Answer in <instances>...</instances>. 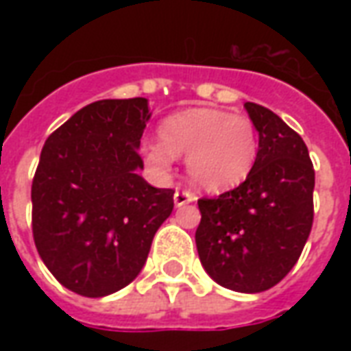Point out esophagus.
<instances>
[{"label":"esophagus","mask_w":351,"mask_h":351,"mask_svg":"<svg viewBox=\"0 0 351 351\" xmlns=\"http://www.w3.org/2000/svg\"><path fill=\"white\" fill-rule=\"evenodd\" d=\"M195 201V195L188 190H180L175 193V205L176 206H184V205H190Z\"/></svg>","instance_id":"34e87169"}]
</instances>
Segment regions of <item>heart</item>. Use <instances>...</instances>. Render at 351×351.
Returning <instances> with one entry per match:
<instances>
[{
    "mask_svg": "<svg viewBox=\"0 0 351 351\" xmlns=\"http://www.w3.org/2000/svg\"><path fill=\"white\" fill-rule=\"evenodd\" d=\"M160 137L143 143L148 165L167 173L175 156H186L191 182L214 193L243 184L259 156L254 122L220 108H186L167 116L160 125Z\"/></svg>",
    "mask_w": 351,
    "mask_h": 351,
    "instance_id": "heart-1",
    "label": "heart"
}]
</instances>
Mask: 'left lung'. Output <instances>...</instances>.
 Returning a JSON list of instances; mask_svg holds the SVG:
<instances>
[{
  "label": "left lung",
  "mask_w": 351,
  "mask_h": 351,
  "mask_svg": "<svg viewBox=\"0 0 351 351\" xmlns=\"http://www.w3.org/2000/svg\"><path fill=\"white\" fill-rule=\"evenodd\" d=\"M259 133L252 175L220 197L199 199L195 244L220 286L259 293L293 269L314 220V167L308 148L278 114L244 103Z\"/></svg>",
  "instance_id": "1"
}]
</instances>
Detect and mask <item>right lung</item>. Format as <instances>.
Instances as JSON below:
<instances>
[{
	"mask_svg": "<svg viewBox=\"0 0 351 351\" xmlns=\"http://www.w3.org/2000/svg\"><path fill=\"white\" fill-rule=\"evenodd\" d=\"M148 99L80 108L43 146L32 184L34 241L54 278L105 297L137 278L152 239L173 213V190L138 175Z\"/></svg>",
	"mask_w": 351,
	"mask_h": 351,
	"instance_id": "obj_1",
	"label": "right lung"
}]
</instances>
